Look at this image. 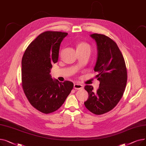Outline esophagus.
<instances>
[{
	"label": "esophagus",
	"mask_w": 146,
	"mask_h": 146,
	"mask_svg": "<svg viewBox=\"0 0 146 146\" xmlns=\"http://www.w3.org/2000/svg\"><path fill=\"white\" fill-rule=\"evenodd\" d=\"M83 88V86L81 84H79V83H75L74 85V89H76V90H80Z\"/></svg>",
	"instance_id": "esophagus-1"
}]
</instances>
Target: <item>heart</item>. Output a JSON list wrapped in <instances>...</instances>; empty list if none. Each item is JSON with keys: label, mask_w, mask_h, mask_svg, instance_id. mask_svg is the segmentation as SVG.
<instances>
[{"label": "heart", "mask_w": 146, "mask_h": 146, "mask_svg": "<svg viewBox=\"0 0 146 146\" xmlns=\"http://www.w3.org/2000/svg\"><path fill=\"white\" fill-rule=\"evenodd\" d=\"M90 48V47L89 44L85 42H81L77 45V49L79 48Z\"/></svg>", "instance_id": "1"}]
</instances>
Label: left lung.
<instances>
[{
    "instance_id": "obj_1",
    "label": "left lung",
    "mask_w": 146,
    "mask_h": 146,
    "mask_svg": "<svg viewBox=\"0 0 146 146\" xmlns=\"http://www.w3.org/2000/svg\"><path fill=\"white\" fill-rule=\"evenodd\" d=\"M90 36L96 41L98 57L94 71L100 82L96 91L90 85L85 89L89 97L84 102L92 113L101 115L112 110L124 94L127 82L125 60L116 42L104 34H93Z\"/></svg>"
}]
</instances>
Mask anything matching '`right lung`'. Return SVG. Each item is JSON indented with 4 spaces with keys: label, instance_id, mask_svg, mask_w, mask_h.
Returning a JSON list of instances; mask_svg holds the SVG:
<instances>
[{
    "label": "right lung",
    "instance_id": "1",
    "mask_svg": "<svg viewBox=\"0 0 146 146\" xmlns=\"http://www.w3.org/2000/svg\"><path fill=\"white\" fill-rule=\"evenodd\" d=\"M67 33L45 31L31 42L22 59V86L28 101L44 113L57 111L71 92L73 83L53 80L52 64L57 62L60 45Z\"/></svg>",
    "mask_w": 146,
    "mask_h": 146
}]
</instances>
